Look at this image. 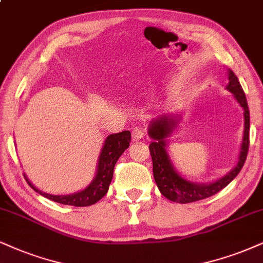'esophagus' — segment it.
I'll list each match as a JSON object with an SVG mask.
<instances>
[{
  "mask_svg": "<svg viewBox=\"0 0 263 263\" xmlns=\"http://www.w3.org/2000/svg\"><path fill=\"white\" fill-rule=\"evenodd\" d=\"M144 138V129L142 128H134V130H133V139L134 140H140V139Z\"/></svg>",
  "mask_w": 263,
  "mask_h": 263,
  "instance_id": "34e87169",
  "label": "esophagus"
}]
</instances>
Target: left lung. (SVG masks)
I'll return each instance as SVG.
<instances>
[{
	"mask_svg": "<svg viewBox=\"0 0 263 263\" xmlns=\"http://www.w3.org/2000/svg\"><path fill=\"white\" fill-rule=\"evenodd\" d=\"M227 90H229L239 105L244 109V135L240 154H239L238 163L231 172L224 177L219 178L218 180L209 184H199L185 179L174 170L173 164L167 154V138L170 137L173 129L178 125L179 117L173 115H163L154 119L148 125V137L152 140L150 146V154L152 158V171L154 178L156 181L161 194L168 200L179 203H189L194 201L207 199V197L215 195L228 185L234 178L238 176L239 172L244 166L246 156L249 150V135H250V112H249L248 102L244 90L239 83L238 77L233 73V70H228V85Z\"/></svg>",
	"mask_w": 263,
	"mask_h": 263,
	"instance_id": "1",
	"label": "left lung"
}]
</instances>
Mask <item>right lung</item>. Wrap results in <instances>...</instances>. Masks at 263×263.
<instances>
[{
	"label": "right lung",
	"mask_w": 263,
	"mask_h": 263,
	"mask_svg": "<svg viewBox=\"0 0 263 263\" xmlns=\"http://www.w3.org/2000/svg\"><path fill=\"white\" fill-rule=\"evenodd\" d=\"M130 139L132 134L129 130L111 134L106 138L101 154L99 156V162H97L95 178H93L91 183L85 189L78 191V193L69 194V195H52V194L44 193V191L39 190L36 186L32 185L31 181L28 179L25 174L24 178L27 179L29 185L36 193L44 197H47L48 200L54 201V202L77 207L93 205L97 201L101 200L107 194V191H108L109 184H111L113 178V170H115L117 161L121 157L123 152L129 147Z\"/></svg>",
	"instance_id": "1"
}]
</instances>
